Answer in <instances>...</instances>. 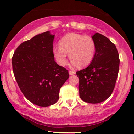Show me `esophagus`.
Returning <instances> with one entry per match:
<instances>
[{
  "mask_svg": "<svg viewBox=\"0 0 134 134\" xmlns=\"http://www.w3.org/2000/svg\"><path fill=\"white\" fill-rule=\"evenodd\" d=\"M75 71H71V70H70L69 71V74L70 75H75Z\"/></svg>",
  "mask_w": 134,
  "mask_h": 134,
  "instance_id": "34e87169",
  "label": "esophagus"
}]
</instances>
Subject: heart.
<instances>
[{
	"label": "heart",
	"mask_w": 134,
	"mask_h": 134,
	"mask_svg": "<svg viewBox=\"0 0 134 134\" xmlns=\"http://www.w3.org/2000/svg\"><path fill=\"white\" fill-rule=\"evenodd\" d=\"M59 46L53 47V54L59 65L67 64V54L71 60L73 66L84 67L92 61L96 52V43L89 35L69 33L59 41Z\"/></svg>",
	"instance_id": "1"
}]
</instances>
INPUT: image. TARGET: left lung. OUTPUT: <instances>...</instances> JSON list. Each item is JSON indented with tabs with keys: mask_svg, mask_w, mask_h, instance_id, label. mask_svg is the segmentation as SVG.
<instances>
[{
	"mask_svg": "<svg viewBox=\"0 0 134 134\" xmlns=\"http://www.w3.org/2000/svg\"><path fill=\"white\" fill-rule=\"evenodd\" d=\"M92 38L96 43L95 55L90 64L76 75L81 99L99 103L108 98L114 89L120 59L116 46L107 37L96 33Z\"/></svg>",
	"mask_w": 134,
	"mask_h": 134,
	"instance_id": "8db88e82",
	"label": "left lung"
}]
</instances>
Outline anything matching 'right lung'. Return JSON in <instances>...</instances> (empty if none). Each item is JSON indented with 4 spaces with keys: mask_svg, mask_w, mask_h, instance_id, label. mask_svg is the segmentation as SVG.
<instances>
[{
    "mask_svg": "<svg viewBox=\"0 0 134 134\" xmlns=\"http://www.w3.org/2000/svg\"><path fill=\"white\" fill-rule=\"evenodd\" d=\"M53 35L47 31L19 46L12 57L13 73L26 98L40 107L55 104L69 71L55 61Z\"/></svg>",
    "mask_w": 134,
    "mask_h": 134,
    "instance_id": "1",
    "label": "right lung"
}]
</instances>
